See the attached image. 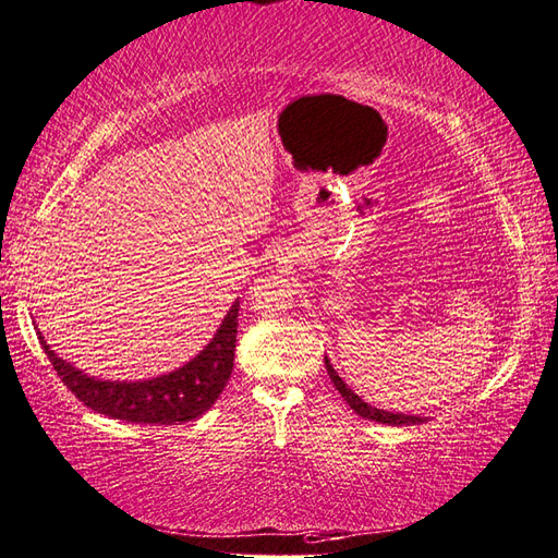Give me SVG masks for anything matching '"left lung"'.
Masks as SVG:
<instances>
[{"label": "left lung", "mask_w": 558, "mask_h": 558, "mask_svg": "<svg viewBox=\"0 0 558 558\" xmlns=\"http://www.w3.org/2000/svg\"><path fill=\"white\" fill-rule=\"evenodd\" d=\"M326 363V369H329V377L333 381V387L338 389V395H341L345 399L348 407H351L357 416H363L367 421H377V423H387V425H416V423H423L425 418L423 416H407V413H391V411H385V409H375L369 407V403H365L363 399H360L355 391L345 385V381L338 377V373L333 369V365L329 363V357L324 360Z\"/></svg>", "instance_id": "8db88e82"}]
</instances>
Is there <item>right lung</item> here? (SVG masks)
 <instances>
[{"label":"right lung","instance_id":"1","mask_svg":"<svg viewBox=\"0 0 558 558\" xmlns=\"http://www.w3.org/2000/svg\"><path fill=\"white\" fill-rule=\"evenodd\" d=\"M236 316L239 302L220 324L203 351L191 363L173 369L169 375L142 379V381H108L84 375L82 369L64 363L62 357L50 351L43 341L40 345L54 367V373L64 381L72 395L84 407L108 418L128 421V423H149V425H173L203 416L213 407L217 397L222 395L229 375L234 367V348H236Z\"/></svg>","mask_w":558,"mask_h":558}]
</instances>
